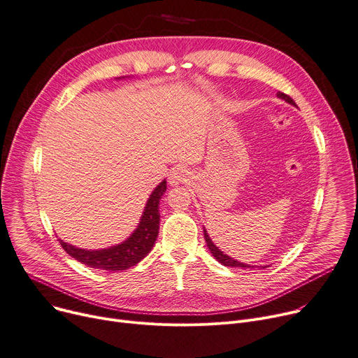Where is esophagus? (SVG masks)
I'll return each mask as SVG.
<instances>
[{"label": "esophagus", "instance_id": "34e87169", "mask_svg": "<svg viewBox=\"0 0 358 358\" xmlns=\"http://www.w3.org/2000/svg\"><path fill=\"white\" fill-rule=\"evenodd\" d=\"M187 178H188V171L185 169H182V166H176V169H173L170 171V176H169L171 185H177V184L185 181Z\"/></svg>", "mask_w": 358, "mask_h": 358}]
</instances>
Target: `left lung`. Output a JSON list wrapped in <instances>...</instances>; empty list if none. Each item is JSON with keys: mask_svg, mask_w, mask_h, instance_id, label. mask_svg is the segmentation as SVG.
Segmentation results:
<instances>
[{"mask_svg": "<svg viewBox=\"0 0 358 358\" xmlns=\"http://www.w3.org/2000/svg\"><path fill=\"white\" fill-rule=\"evenodd\" d=\"M276 96L279 98V99H283L285 102H288V103H291V105H294V106H296L295 105V102H294V99L291 98V96H288V94H285V93H282V92H278L276 93ZM204 231V239H206V243H207V248L210 249V252H211V255L216 257V260L217 262H220V264L223 265V266H231V268H242V269H255V266H249V265H246V264H242V262H239V260H236V259H233V257H230V256H227L226 253H223L216 245H214L213 242H211V239L208 237V233H207V230L204 229L203 230Z\"/></svg>", "mask_w": 358, "mask_h": 358, "instance_id": "8db88e82", "label": "left lung"}]
</instances>
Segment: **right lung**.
I'll return each instance as SVG.
<instances>
[{
  "instance_id": "add662e5",
  "label": "right lung",
  "mask_w": 358,
  "mask_h": 358,
  "mask_svg": "<svg viewBox=\"0 0 358 358\" xmlns=\"http://www.w3.org/2000/svg\"><path fill=\"white\" fill-rule=\"evenodd\" d=\"M121 79V78H119ZM166 189V181H161L151 193L144 213H142L138 227L128 237L127 241L116 246H110L99 250H86L76 246H71L64 241L59 239L62 248L76 260L82 262L83 265L102 269L109 272L116 271H127L144 259L151 249L158 237L159 230V200Z\"/></svg>"
}]
</instances>
